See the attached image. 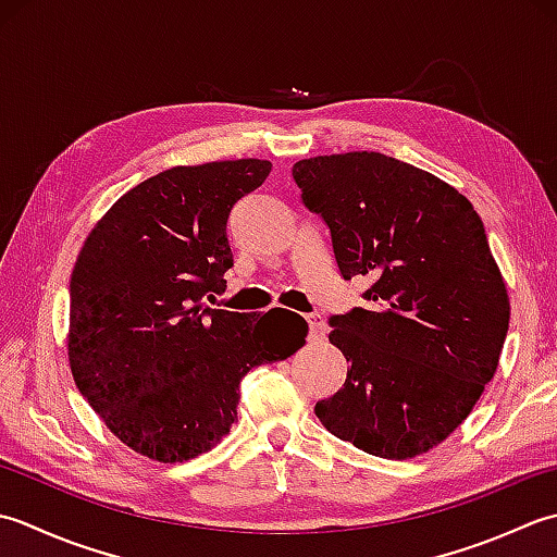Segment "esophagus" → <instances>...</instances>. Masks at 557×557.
<instances>
[{"mask_svg":"<svg viewBox=\"0 0 557 557\" xmlns=\"http://www.w3.org/2000/svg\"><path fill=\"white\" fill-rule=\"evenodd\" d=\"M305 320H308V324H310V342H320V338H324L326 324L322 320V314H317V312L305 314Z\"/></svg>","mask_w":557,"mask_h":557,"instance_id":"1","label":"esophagus"}]
</instances>
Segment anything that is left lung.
Segmentation results:
<instances>
[{
	"label": "left lung",
	"mask_w": 557,
	"mask_h": 557,
	"mask_svg": "<svg viewBox=\"0 0 557 557\" xmlns=\"http://www.w3.org/2000/svg\"><path fill=\"white\" fill-rule=\"evenodd\" d=\"M293 180L342 276L372 281L368 310L329 317L350 370L317 418L382 459L433 449L481 399L509 329L481 215L440 177L374 151L298 161Z\"/></svg>",
	"instance_id": "left-lung-1"
}]
</instances>
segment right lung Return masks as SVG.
Instances as JSON below:
<instances>
[{"instance_id":"right-lung-1","label":"right lung","mask_w":557,"mask_h":557,"mask_svg":"<svg viewBox=\"0 0 557 557\" xmlns=\"http://www.w3.org/2000/svg\"><path fill=\"white\" fill-rule=\"evenodd\" d=\"M269 161L163 170L115 201L70 283V366L78 392L124 445L173 463L231 433L245 374L293 356L308 322L213 310L233 267L228 219Z\"/></svg>"}]
</instances>
